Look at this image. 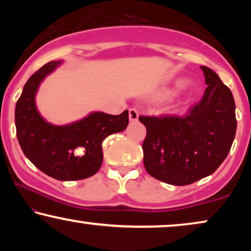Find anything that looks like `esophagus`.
Returning a JSON list of instances; mask_svg holds the SVG:
<instances>
[{
    "label": "esophagus",
    "instance_id": "obj_1",
    "mask_svg": "<svg viewBox=\"0 0 251 251\" xmlns=\"http://www.w3.org/2000/svg\"><path fill=\"white\" fill-rule=\"evenodd\" d=\"M138 118H139L138 111H137V109H135V108H130L129 109V119H130V121H131V122L138 121Z\"/></svg>",
    "mask_w": 251,
    "mask_h": 251
}]
</instances>
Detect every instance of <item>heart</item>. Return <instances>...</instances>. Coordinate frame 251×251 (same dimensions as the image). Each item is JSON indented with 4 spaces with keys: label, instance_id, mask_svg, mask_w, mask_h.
<instances>
[{
    "label": "heart",
    "instance_id": "b5f03b06",
    "mask_svg": "<svg viewBox=\"0 0 251 251\" xmlns=\"http://www.w3.org/2000/svg\"><path fill=\"white\" fill-rule=\"evenodd\" d=\"M184 83V80H181V78H178L174 82V83H171L170 85H167V87H163L159 89V90H156L154 92L153 95V98L156 99V100H168V99L173 98L175 95L177 94L178 90L181 88V85Z\"/></svg>",
    "mask_w": 251,
    "mask_h": 251
}]
</instances>
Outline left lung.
I'll list each match as a JSON object with an SVG mask.
<instances>
[{"mask_svg":"<svg viewBox=\"0 0 251 251\" xmlns=\"http://www.w3.org/2000/svg\"><path fill=\"white\" fill-rule=\"evenodd\" d=\"M205 89L184 116H139L146 126L144 166L167 184L190 185L209 176L226 159L236 131L235 102L211 68L201 66Z\"/></svg>","mask_w":251,"mask_h":251,"instance_id":"8db88e82","label":"left lung"}]
</instances>
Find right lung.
Returning <instances> with one entry per match:
<instances>
[{
  "label": "right lung",
  "instance_id": "right-lung-1",
  "mask_svg": "<svg viewBox=\"0 0 251 251\" xmlns=\"http://www.w3.org/2000/svg\"><path fill=\"white\" fill-rule=\"evenodd\" d=\"M60 64L61 60L46 64L24 85L15 111L17 138L25 156L42 173L58 180H80L99 170L102 140L128 126L129 112H92L65 126L47 122L37 111L35 96L44 78Z\"/></svg>",
  "mask_w": 251,
  "mask_h": 251
}]
</instances>
